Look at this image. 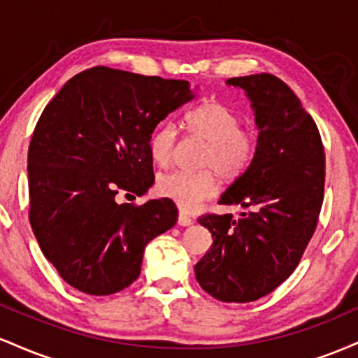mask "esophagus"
I'll list each match as a JSON object with an SVG mask.
<instances>
[{"instance_id": "1", "label": "esophagus", "mask_w": 358, "mask_h": 358, "mask_svg": "<svg viewBox=\"0 0 358 358\" xmlns=\"http://www.w3.org/2000/svg\"><path fill=\"white\" fill-rule=\"evenodd\" d=\"M193 224V219L192 217H188L187 213L180 212L178 213V225H183V227H188V225Z\"/></svg>"}]
</instances>
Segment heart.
<instances>
[{"label": "heart", "instance_id": "1", "mask_svg": "<svg viewBox=\"0 0 358 358\" xmlns=\"http://www.w3.org/2000/svg\"><path fill=\"white\" fill-rule=\"evenodd\" d=\"M183 127L193 138L207 143L200 158V166L212 168L196 173L163 175L156 183L158 193L171 200L182 212L192 213L203 202L213 199L219 192V180H234L248 170L256 153V138L242 127V117L229 106L217 101H207L185 114ZM178 145V127L171 121H163L151 131L148 150L158 166L166 168L175 158Z\"/></svg>", "mask_w": 358, "mask_h": 358}]
</instances>
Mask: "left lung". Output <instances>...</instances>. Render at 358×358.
<instances>
[{
    "label": "left lung",
    "mask_w": 358,
    "mask_h": 358,
    "mask_svg": "<svg viewBox=\"0 0 358 358\" xmlns=\"http://www.w3.org/2000/svg\"><path fill=\"white\" fill-rule=\"evenodd\" d=\"M244 89L259 127L248 170L222 195L232 213H205L199 224L213 237L196 262L203 291L225 303H249L285 282L313 237L324 193V148L313 117L294 92L271 73L232 77Z\"/></svg>",
    "instance_id": "obj_1"
}]
</instances>
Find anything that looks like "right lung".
<instances>
[{"label":"right lung","instance_id":"1","mask_svg":"<svg viewBox=\"0 0 358 358\" xmlns=\"http://www.w3.org/2000/svg\"><path fill=\"white\" fill-rule=\"evenodd\" d=\"M193 97L187 80L92 67L43 109L28 148V219L60 278L94 296L117 293L141 273L146 244L175 225L168 199L143 205L155 183L151 131Z\"/></svg>","mask_w":358,"mask_h":358}]
</instances>
